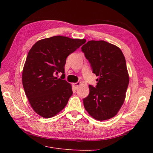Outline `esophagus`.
<instances>
[{"label":"esophagus","mask_w":153,"mask_h":153,"mask_svg":"<svg viewBox=\"0 0 153 153\" xmlns=\"http://www.w3.org/2000/svg\"><path fill=\"white\" fill-rule=\"evenodd\" d=\"M80 84V82H76V83H74V84H73V86L75 87V89H77V88H78V87H79Z\"/></svg>","instance_id":"1"}]
</instances>
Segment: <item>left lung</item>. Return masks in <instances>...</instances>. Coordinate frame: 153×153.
<instances>
[{"label": "left lung", "instance_id": "left-lung-1", "mask_svg": "<svg viewBox=\"0 0 153 153\" xmlns=\"http://www.w3.org/2000/svg\"><path fill=\"white\" fill-rule=\"evenodd\" d=\"M98 82L89 85L83 100L85 109L94 119L105 121L117 114L124 101L129 84L126 60L119 47L105 41H89L82 47Z\"/></svg>", "mask_w": 153, "mask_h": 153}]
</instances>
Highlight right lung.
Segmentation results:
<instances>
[{"mask_svg": "<svg viewBox=\"0 0 153 153\" xmlns=\"http://www.w3.org/2000/svg\"><path fill=\"white\" fill-rule=\"evenodd\" d=\"M85 39L56 36L41 39L32 46L22 72V84L30 106L40 116L50 118L64 109L73 94L64 78L69 54L85 43ZM62 73L61 79L55 76Z\"/></svg>", "mask_w": 153, "mask_h": 153, "instance_id": "add662e5", "label": "right lung"}]
</instances>
